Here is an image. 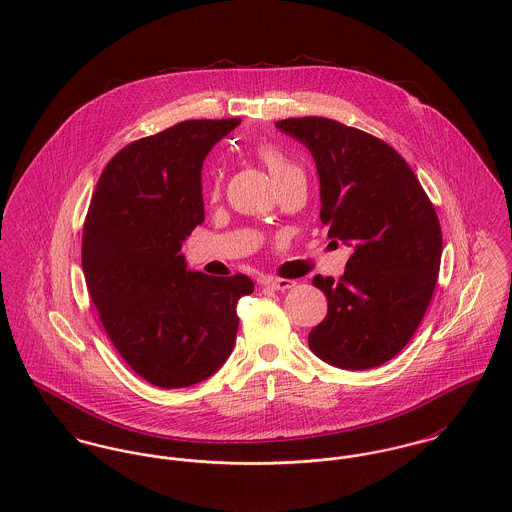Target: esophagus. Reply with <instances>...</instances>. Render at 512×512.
I'll list each match as a JSON object with an SVG mask.
<instances>
[{
  "mask_svg": "<svg viewBox=\"0 0 512 512\" xmlns=\"http://www.w3.org/2000/svg\"><path fill=\"white\" fill-rule=\"evenodd\" d=\"M266 286L268 288H272V290H280V292H284V290H290L295 286V282L293 280H282V278H272V280H268L266 282Z\"/></svg>",
  "mask_w": 512,
  "mask_h": 512,
  "instance_id": "1",
  "label": "esophagus"
}]
</instances>
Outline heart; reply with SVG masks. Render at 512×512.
Masks as SVG:
<instances>
[{
  "mask_svg": "<svg viewBox=\"0 0 512 512\" xmlns=\"http://www.w3.org/2000/svg\"><path fill=\"white\" fill-rule=\"evenodd\" d=\"M258 157H260V161L268 167V171H270V175H272V179H274L276 185H280L284 179H288L293 173H299V171H301V169L293 163L292 159L286 155V151H282L280 147L260 146L258 147ZM219 185V173L215 171V175H213V185H211L213 195H217Z\"/></svg>",
  "mask_w": 512,
  "mask_h": 512,
  "instance_id": "1",
  "label": "heart"
}]
</instances>
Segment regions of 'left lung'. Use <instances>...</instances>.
Segmentation results:
<instances>
[{"label":"left lung","instance_id":"obj_1","mask_svg":"<svg viewBox=\"0 0 512 512\" xmlns=\"http://www.w3.org/2000/svg\"><path fill=\"white\" fill-rule=\"evenodd\" d=\"M276 128L311 151L321 222L329 238L353 250L339 282L313 278L327 297V317L311 329L309 349L347 370L382 365L412 339L436 290V209L386 142L319 116L280 120Z\"/></svg>","mask_w":512,"mask_h":512}]
</instances>
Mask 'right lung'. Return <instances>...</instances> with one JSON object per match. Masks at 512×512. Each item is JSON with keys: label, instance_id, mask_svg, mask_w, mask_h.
<instances>
[{"label": "right lung", "instance_id": "1", "mask_svg": "<svg viewBox=\"0 0 512 512\" xmlns=\"http://www.w3.org/2000/svg\"><path fill=\"white\" fill-rule=\"evenodd\" d=\"M240 118L187 120L120 149L82 230V270L120 357L159 388L213 376L230 357L248 276L187 270L181 246L205 220L203 161Z\"/></svg>", "mask_w": 512, "mask_h": 512}]
</instances>
